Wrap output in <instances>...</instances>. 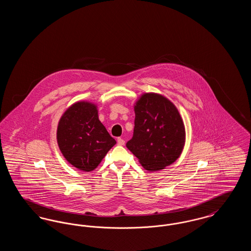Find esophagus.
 <instances>
[{
    "label": "esophagus",
    "mask_w": 251,
    "mask_h": 251,
    "mask_svg": "<svg viewBox=\"0 0 251 251\" xmlns=\"http://www.w3.org/2000/svg\"><path fill=\"white\" fill-rule=\"evenodd\" d=\"M124 144H125L124 139H123V138H121V137H119V138H118V145H120V146H123Z\"/></svg>",
    "instance_id": "esophagus-1"
}]
</instances>
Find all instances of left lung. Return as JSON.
<instances>
[{
  "instance_id": "8db88e82",
  "label": "left lung",
  "mask_w": 251,
  "mask_h": 251,
  "mask_svg": "<svg viewBox=\"0 0 251 251\" xmlns=\"http://www.w3.org/2000/svg\"><path fill=\"white\" fill-rule=\"evenodd\" d=\"M133 109V136L126 147L146 170L158 171L172 165L185 144V127L175 104L151 92L140 96Z\"/></svg>"
}]
</instances>
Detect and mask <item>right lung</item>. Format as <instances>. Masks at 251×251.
<instances>
[{
  "instance_id": "1",
  "label": "right lung",
  "mask_w": 251,
  "mask_h": 251,
  "mask_svg": "<svg viewBox=\"0 0 251 251\" xmlns=\"http://www.w3.org/2000/svg\"><path fill=\"white\" fill-rule=\"evenodd\" d=\"M56 139L65 159L85 172L97 168L117 143L99 120L97 104L86 100L77 101L64 112Z\"/></svg>"
}]
</instances>
